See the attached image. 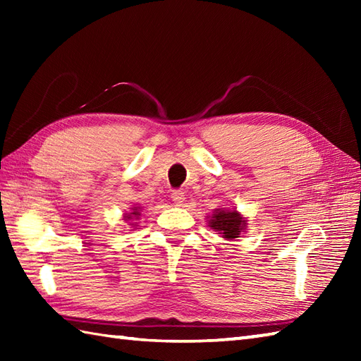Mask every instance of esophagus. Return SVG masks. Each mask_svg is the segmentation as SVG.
<instances>
[{"instance_id": "obj_1", "label": "esophagus", "mask_w": 361, "mask_h": 361, "mask_svg": "<svg viewBox=\"0 0 361 361\" xmlns=\"http://www.w3.org/2000/svg\"><path fill=\"white\" fill-rule=\"evenodd\" d=\"M172 200H173V203L176 204V206H180V204H183V202H185V192H183V190H180V189H175V190H172Z\"/></svg>"}]
</instances>
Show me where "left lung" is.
I'll list each match as a JSON object with an SVG mask.
<instances>
[{"label":"left lung","instance_id":"1","mask_svg":"<svg viewBox=\"0 0 361 361\" xmlns=\"http://www.w3.org/2000/svg\"><path fill=\"white\" fill-rule=\"evenodd\" d=\"M209 226L221 234L226 240H233L240 237V233L247 228V220H245L237 211L216 209L211 216Z\"/></svg>","mask_w":361,"mask_h":361}]
</instances>
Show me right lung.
I'll list each match as a JSON object with an SVG mask.
<instances>
[{"label":"right lung","instance_id":"add662e5","mask_svg":"<svg viewBox=\"0 0 361 361\" xmlns=\"http://www.w3.org/2000/svg\"><path fill=\"white\" fill-rule=\"evenodd\" d=\"M140 209L141 208H136V206H135V208H133V212H130V214H126V220H133L135 217L137 219V217H140L141 216V212H140ZM133 225V224H132Z\"/></svg>","mask_w":361,"mask_h":361}]
</instances>
